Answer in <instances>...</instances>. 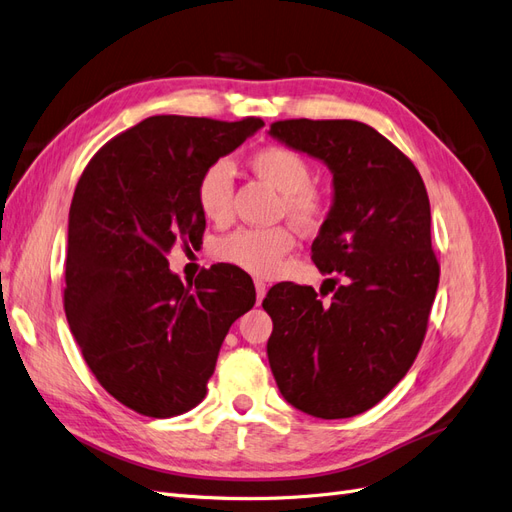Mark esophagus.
Segmentation results:
<instances>
[{
  "mask_svg": "<svg viewBox=\"0 0 512 512\" xmlns=\"http://www.w3.org/2000/svg\"><path fill=\"white\" fill-rule=\"evenodd\" d=\"M254 286H256L258 301H262V297H265V294H267V282L265 280H254Z\"/></svg>",
  "mask_w": 512,
  "mask_h": 512,
  "instance_id": "obj_1",
  "label": "esophagus"
}]
</instances>
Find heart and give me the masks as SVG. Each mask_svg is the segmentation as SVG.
<instances>
[{
  "label": "heart",
  "instance_id": "b5f03b06",
  "mask_svg": "<svg viewBox=\"0 0 512 512\" xmlns=\"http://www.w3.org/2000/svg\"><path fill=\"white\" fill-rule=\"evenodd\" d=\"M254 173L284 194L288 218L303 228L316 226L324 215L322 196L309 188L312 168L301 153L282 145L258 149L250 158ZM196 203L200 213L213 224H224L232 215V166L215 160L205 166L196 181ZM294 237L284 226L239 228L220 239L215 256L254 275H271L292 250Z\"/></svg>",
  "mask_w": 512,
  "mask_h": 512
}]
</instances>
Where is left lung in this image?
<instances>
[{
  "instance_id": "left-lung-1",
  "label": "left lung",
  "mask_w": 512,
  "mask_h": 512,
  "mask_svg": "<svg viewBox=\"0 0 512 512\" xmlns=\"http://www.w3.org/2000/svg\"><path fill=\"white\" fill-rule=\"evenodd\" d=\"M269 134L331 170L333 205L312 258L320 273L344 277L337 288L327 280L335 292L324 305L312 286L269 290L262 307L273 320V378L305 414L356 416L408 374L427 331L440 267L425 183L404 153L361 121L286 119Z\"/></svg>"
}]
</instances>
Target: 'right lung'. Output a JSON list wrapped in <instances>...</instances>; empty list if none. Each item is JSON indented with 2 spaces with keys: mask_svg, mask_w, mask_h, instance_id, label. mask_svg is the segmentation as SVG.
Returning a JSON list of instances; mask_svg holds the SVG:
<instances>
[{
  "mask_svg": "<svg viewBox=\"0 0 512 512\" xmlns=\"http://www.w3.org/2000/svg\"><path fill=\"white\" fill-rule=\"evenodd\" d=\"M265 123L156 115L108 141L68 215L64 307L83 359L123 406L153 418L207 393L230 324L256 303L252 277L215 265L183 286L166 254L203 237L196 181Z\"/></svg>",
  "mask_w": 512,
  "mask_h": 512,
  "instance_id": "right-lung-1",
  "label": "right lung"
}]
</instances>
